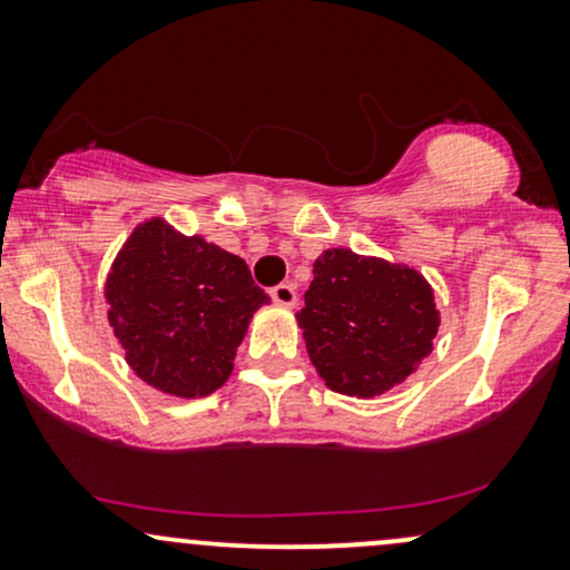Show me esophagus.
Segmentation results:
<instances>
[{
  "label": "esophagus",
  "instance_id": "esophagus-1",
  "mask_svg": "<svg viewBox=\"0 0 570 570\" xmlns=\"http://www.w3.org/2000/svg\"><path fill=\"white\" fill-rule=\"evenodd\" d=\"M271 297L278 307H294V305H297V292H294V286H289V284L273 286Z\"/></svg>",
  "mask_w": 570,
  "mask_h": 570
}]
</instances>
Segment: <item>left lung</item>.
<instances>
[{"label": "left lung", "instance_id": "left-lung-1", "mask_svg": "<svg viewBox=\"0 0 570 570\" xmlns=\"http://www.w3.org/2000/svg\"><path fill=\"white\" fill-rule=\"evenodd\" d=\"M307 356L326 389L372 399L402 385L434 348V286L415 267L326 248L297 313Z\"/></svg>", "mask_w": 570, "mask_h": 570}]
</instances>
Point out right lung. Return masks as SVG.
Instances as JSON below:
<instances>
[{"label": "right lung", "mask_w": 570, "mask_h": 570, "mask_svg": "<svg viewBox=\"0 0 570 570\" xmlns=\"http://www.w3.org/2000/svg\"><path fill=\"white\" fill-rule=\"evenodd\" d=\"M107 322L144 383L166 396L214 394L271 297L240 257L163 217L134 227L109 267Z\"/></svg>", "instance_id": "right-lung-1"}]
</instances>
